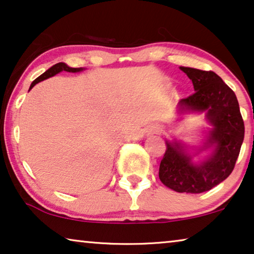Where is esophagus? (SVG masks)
Wrapping results in <instances>:
<instances>
[{"label": "esophagus", "mask_w": 254, "mask_h": 254, "mask_svg": "<svg viewBox=\"0 0 254 254\" xmlns=\"http://www.w3.org/2000/svg\"><path fill=\"white\" fill-rule=\"evenodd\" d=\"M163 131V128H162L161 126H158V124H154V126L149 127L148 128V134H160L161 132Z\"/></svg>", "instance_id": "34e87169"}]
</instances>
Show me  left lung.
I'll return each instance as SVG.
<instances>
[{
  "label": "left lung",
  "mask_w": 254,
  "mask_h": 254,
  "mask_svg": "<svg viewBox=\"0 0 254 254\" xmlns=\"http://www.w3.org/2000/svg\"><path fill=\"white\" fill-rule=\"evenodd\" d=\"M180 69L191 79L195 92L179 101V112H206L213 128L197 153L211 147L213 150L197 164L181 143L166 141L158 177L172 190L198 194L215 187L233 172L244 140V122L235 93L214 71Z\"/></svg>",
  "instance_id": "1"
}]
</instances>
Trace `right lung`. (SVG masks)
<instances>
[{
    "mask_svg": "<svg viewBox=\"0 0 254 254\" xmlns=\"http://www.w3.org/2000/svg\"><path fill=\"white\" fill-rule=\"evenodd\" d=\"M63 70L69 71V73H77V71L83 70V68H71V67H68L65 63H58V64H56V65H54L52 67L49 68V69H48L47 71H44V73H43L42 75H40V76L37 77L36 79H34L32 84H30L29 90L32 89L34 85L37 84V83H39V82L44 81V79H47V78L51 77V76H55L56 74H58V73H60V71H63Z\"/></svg>",
    "mask_w": 254,
    "mask_h": 254,
    "instance_id": "obj_1",
    "label": "right lung"
}]
</instances>
